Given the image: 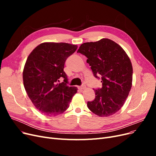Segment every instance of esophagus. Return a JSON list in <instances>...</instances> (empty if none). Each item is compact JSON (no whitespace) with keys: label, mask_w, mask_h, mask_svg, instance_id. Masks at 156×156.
<instances>
[{"label":"esophagus","mask_w":156,"mask_h":156,"mask_svg":"<svg viewBox=\"0 0 156 156\" xmlns=\"http://www.w3.org/2000/svg\"><path fill=\"white\" fill-rule=\"evenodd\" d=\"M85 88H86V87L84 86V85H83V86H81V87H78V89L81 90H82L84 89Z\"/></svg>","instance_id":"34e87169"}]
</instances>
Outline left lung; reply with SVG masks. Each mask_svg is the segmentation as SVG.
Masks as SVG:
<instances>
[{"label": "left lung", "instance_id": "left-lung-1", "mask_svg": "<svg viewBox=\"0 0 156 156\" xmlns=\"http://www.w3.org/2000/svg\"><path fill=\"white\" fill-rule=\"evenodd\" d=\"M77 53L87 56L94 77H101L102 88L87 107L101 117L115 114L124 105L132 86L133 68L125 51L116 42L103 38L81 45Z\"/></svg>", "mask_w": 156, "mask_h": 156}]
</instances>
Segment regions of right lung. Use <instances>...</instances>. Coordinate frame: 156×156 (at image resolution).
I'll use <instances>...</instances> for the list:
<instances>
[{
	"label": "right lung",
	"mask_w": 156,
	"mask_h": 156,
	"mask_svg": "<svg viewBox=\"0 0 156 156\" xmlns=\"http://www.w3.org/2000/svg\"><path fill=\"white\" fill-rule=\"evenodd\" d=\"M77 49L67 43L45 42L28 56L23 69V84L33 105L42 114L56 116L69 107L77 88L68 87L64 71L66 60ZM60 78L64 82L59 83Z\"/></svg>",
	"instance_id": "right-lung-1"
}]
</instances>
